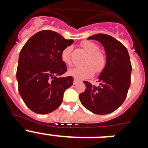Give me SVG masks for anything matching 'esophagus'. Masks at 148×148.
Listing matches in <instances>:
<instances>
[{"instance_id": "esophagus-1", "label": "esophagus", "mask_w": 148, "mask_h": 148, "mask_svg": "<svg viewBox=\"0 0 148 148\" xmlns=\"http://www.w3.org/2000/svg\"><path fill=\"white\" fill-rule=\"evenodd\" d=\"M78 81L75 78V79H74V82H73V84H76L78 83Z\"/></svg>"}]
</instances>
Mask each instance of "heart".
I'll list each match as a JSON object with an SVG mask.
<instances>
[{
    "instance_id": "heart-1",
    "label": "heart",
    "mask_w": 148,
    "mask_h": 148,
    "mask_svg": "<svg viewBox=\"0 0 148 148\" xmlns=\"http://www.w3.org/2000/svg\"><path fill=\"white\" fill-rule=\"evenodd\" d=\"M82 47L88 53L86 59L85 65L83 66H76L68 71V74L77 80H84L90 78L94 73L100 74L104 70L106 66V57L104 54L99 50V47L90 40H84L82 43ZM72 47H67L61 52V60L67 66L72 65Z\"/></svg>"
}]
</instances>
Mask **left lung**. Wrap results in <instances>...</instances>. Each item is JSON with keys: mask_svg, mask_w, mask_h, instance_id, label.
<instances>
[{"mask_svg": "<svg viewBox=\"0 0 148 148\" xmlns=\"http://www.w3.org/2000/svg\"><path fill=\"white\" fill-rule=\"evenodd\" d=\"M102 44L107 55L104 70L99 77V86L84 82L85 91L79 95L82 105L92 113L106 115L113 113L125 101L130 85L132 66L127 49L120 41L106 34L88 38Z\"/></svg>", "mask_w": 148, "mask_h": 148, "instance_id": "obj_1", "label": "left lung"}]
</instances>
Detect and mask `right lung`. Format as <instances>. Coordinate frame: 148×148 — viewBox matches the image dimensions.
I'll use <instances>...</instances> for the list:
<instances>
[{
    "label": "right lung",
    "mask_w": 148,
    "mask_h": 148,
    "mask_svg": "<svg viewBox=\"0 0 148 148\" xmlns=\"http://www.w3.org/2000/svg\"><path fill=\"white\" fill-rule=\"evenodd\" d=\"M73 41L52 30H42L21 50L16 73L18 92L35 113L47 114L57 109L64 91L73 85V77H61L67 71L61 55Z\"/></svg>",
    "instance_id": "1"
}]
</instances>
